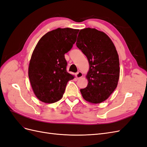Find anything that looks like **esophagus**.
Returning a JSON list of instances; mask_svg holds the SVG:
<instances>
[{
	"label": "esophagus",
	"instance_id": "obj_1",
	"mask_svg": "<svg viewBox=\"0 0 147 147\" xmlns=\"http://www.w3.org/2000/svg\"><path fill=\"white\" fill-rule=\"evenodd\" d=\"M82 77H83V74H82V72H77V73L76 74V77H77V79L80 78H82Z\"/></svg>",
	"mask_w": 147,
	"mask_h": 147
}]
</instances>
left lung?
<instances>
[{
	"label": "left lung",
	"instance_id": "1",
	"mask_svg": "<svg viewBox=\"0 0 147 147\" xmlns=\"http://www.w3.org/2000/svg\"><path fill=\"white\" fill-rule=\"evenodd\" d=\"M76 45L90 64L88 83L80 90L82 95L90 103H100L109 98L118 84L119 63L116 48L106 34L90 28L80 30Z\"/></svg>",
	"mask_w": 147,
	"mask_h": 147
}]
</instances>
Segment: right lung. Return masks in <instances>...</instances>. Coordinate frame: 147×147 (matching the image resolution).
<instances>
[{"label":"right lung","instance_id":"1","mask_svg":"<svg viewBox=\"0 0 147 147\" xmlns=\"http://www.w3.org/2000/svg\"><path fill=\"white\" fill-rule=\"evenodd\" d=\"M78 29L57 28L40 39L30 60L28 75L35 95L43 102L54 103L63 96L74 76L67 72L64 55L76 42Z\"/></svg>","mask_w":147,"mask_h":147}]
</instances>
